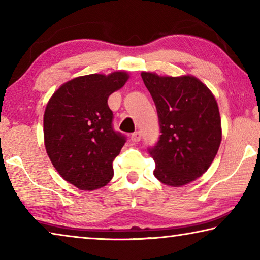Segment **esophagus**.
Segmentation results:
<instances>
[{"instance_id":"34e87169","label":"esophagus","mask_w":260,"mask_h":260,"mask_svg":"<svg viewBox=\"0 0 260 260\" xmlns=\"http://www.w3.org/2000/svg\"><path fill=\"white\" fill-rule=\"evenodd\" d=\"M131 140H132V142H134V143L139 142V141L141 140V132H135V133L132 134Z\"/></svg>"}]
</instances>
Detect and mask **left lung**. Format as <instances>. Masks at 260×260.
<instances>
[{
  "mask_svg": "<svg viewBox=\"0 0 260 260\" xmlns=\"http://www.w3.org/2000/svg\"><path fill=\"white\" fill-rule=\"evenodd\" d=\"M156 104L160 124L157 146L149 150L153 175L170 187H182L202 177L221 143L217 100L200 79L141 73Z\"/></svg>",
  "mask_w": 260,
  "mask_h": 260,
  "instance_id": "left-lung-1",
  "label": "left lung"
}]
</instances>
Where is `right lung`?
Instances as JSON below:
<instances>
[{
	"label": "right lung",
	"mask_w": 260,
	"mask_h": 260,
	"mask_svg": "<svg viewBox=\"0 0 260 260\" xmlns=\"http://www.w3.org/2000/svg\"><path fill=\"white\" fill-rule=\"evenodd\" d=\"M126 71L94 73L64 82L43 114L45 147L57 172L80 190H95L113 177L124 136L112 128L108 99L125 86Z\"/></svg>",
	"instance_id": "obj_1"
}]
</instances>
